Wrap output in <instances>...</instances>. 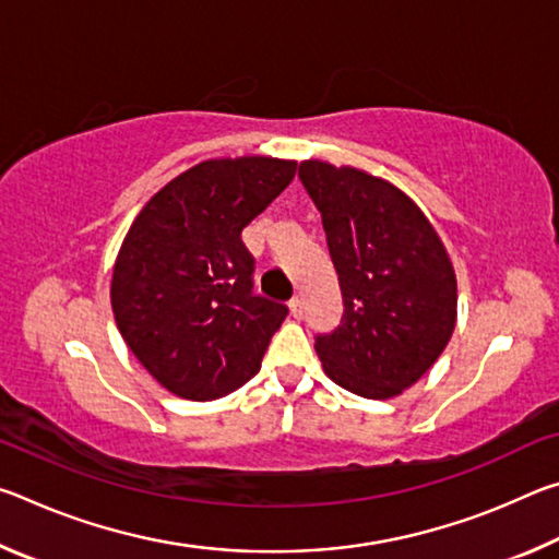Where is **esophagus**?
<instances>
[{
  "label": "esophagus",
  "instance_id": "1",
  "mask_svg": "<svg viewBox=\"0 0 559 559\" xmlns=\"http://www.w3.org/2000/svg\"><path fill=\"white\" fill-rule=\"evenodd\" d=\"M288 308H290V316H293V318H300V316H302V298H300V296L290 298Z\"/></svg>",
  "mask_w": 559,
  "mask_h": 559
}]
</instances>
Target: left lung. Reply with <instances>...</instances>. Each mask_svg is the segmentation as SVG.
<instances>
[{
  "label": "left lung",
  "mask_w": 559,
  "mask_h": 559,
  "mask_svg": "<svg viewBox=\"0 0 559 559\" xmlns=\"http://www.w3.org/2000/svg\"><path fill=\"white\" fill-rule=\"evenodd\" d=\"M298 177L323 216L343 318L316 337L325 374L365 400L419 382L456 328V273L437 229L400 187L306 159Z\"/></svg>",
  "instance_id": "8db88e82"
}]
</instances>
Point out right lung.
I'll use <instances>...</instances> for the list:
<instances>
[{
  "instance_id": "1",
  "label": "right lung",
  "mask_w": 559,
  "mask_h": 559,
  "mask_svg": "<svg viewBox=\"0 0 559 559\" xmlns=\"http://www.w3.org/2000/svg\"><path fill=\"white\" fill-rule=\"evenodd\" d=\"M296 159H204L150 200L122 239L110 281L126 345L182 400L226 396L261 370L288 308L253 296L243 226L290 185Z\"/></svg>"
}]
</instances>
